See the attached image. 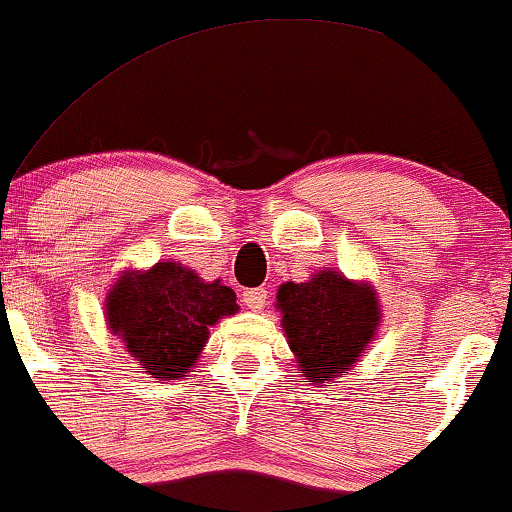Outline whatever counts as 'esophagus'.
Returning <instances> with one entry per match:
<instances>
[{
	"instance_id": "esophagus-1",
	"label": "esophagus",
	"mask_w": 512,
	"mask_h": 512,
	"mask_svg": "<svg viewBox=\"0 0 512 512\" xmlns=\"http://www.w3.org/2000/svg\"><path fill=\"white\" fill-rule=\"evenodd\" d=\"M242 302L249 306V309L261 311L263 306L268 304V290L266 287H251V290H244Z\"/></svg>"
}]
</instances>
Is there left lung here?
I'll return each mask as SVG.
<instances>
[{"label": "left lung", "mask_w": 512, "mask_h": 512, "mask_svg": "<svg viewBox=\"0 0 512 512\" xmlns=\"http://www.w3.org/2000/svg\"><path fill=\"white\" fill-rule=\"evenodd\" d=\"M278 309L299 374L309 383H326L354 366L381 318L374 290L333 270L299 285L285 282L278 290Z\"/></svg>", "instance_id": "obj_1"}]
</instances>
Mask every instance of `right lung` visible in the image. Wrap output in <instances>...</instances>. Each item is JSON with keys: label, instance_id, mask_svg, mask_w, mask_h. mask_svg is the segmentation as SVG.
Returning a JSON list of instances; mask_svg holds the SVG:
<instances>
[{"label": "right lung", "instance_id": "obj_1", "mask_svg": "<svg viewBox=\"0 0 512 512\" xmlns=\"http://www.w3.org/2000/svg\"><path fill=\"white\" fill-rule=\"evenodd\" d=\"M237 294L220 280L203 282L179 263L126 273L107 297V321L126 352L153 378L184 376L206 347L208 328L237 311Z\"/></svg>", "mask_w": 512, "mask_h": 512}]
</instances>
